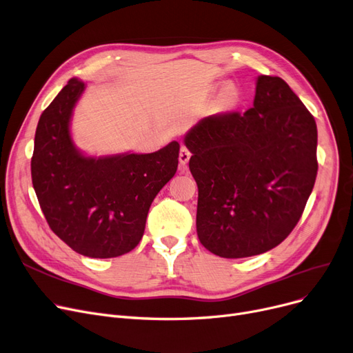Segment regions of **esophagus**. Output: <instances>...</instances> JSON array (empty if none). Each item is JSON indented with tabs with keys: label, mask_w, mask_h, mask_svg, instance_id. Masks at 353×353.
Listing matches in <instances>:
<instances>
[{
	"label": "esophagus",
	"mask_w": 353,
	"mask_h": 353,
	"mask_svg": "<svg viewBox=\"0 0 353 353\" xmlns=\"http://www.w3.org/2000/svg\"><path fill=\"white\" fill-rule=\"evenodd\" d=\"M190 156H192L190 150L186 145H181L180 147V152H179V161H180V164H183V165L188 164L189 160H190Z\"/></svg>",
	"instance_id": "esophagus-1"
}]
</instances>
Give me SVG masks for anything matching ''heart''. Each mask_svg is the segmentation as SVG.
Segmentation results:
<instances>
[{
	"instance_id": "1",
	"label": "heart",
	"mask_w": 353,
	"mask_h": 353,
	"mask_svg": "<svg viewBox=\"0 0 353 353\" xmlns=\"http://www.w3.org/2000/svg\"><path fill=\"white\" fill-rule=\"evenodd\" d=\"M236 98H238V94H236V90L231 86V88H228L226 90H225V101L228 102V103H234L235 101H236Z\"/></svg>"
}]
</instances>
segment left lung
<instances>
[{
  "instance_id": "obj_1",
  "label": "left lung",
  "mask_w": 353,
  "mask_h": 353,
  "mask_svg": "<svg viewBox=\"0 0 353 353\" xmlns=\"http://www.w3.org/2000/svg\"><path fill=\"white\" fill-rule=\"evenodd\" d=\"M197 183V236L222 258L277 247L300 221L317 176L314 117L277 76H258L247 112L203 118L185 137Z\"/></svg>"
}]
</instances>
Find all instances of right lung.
<instances>
[{
  "instance_id": "add662e5",
  "label": "right lung",
  "mask_w": 353,
  "mask_h": 353,
  "mask_svg": "<svg viewBox=\"0 0 353 353\" xmlns=\"http://www.w3.org/2000/svg\"><path fill=\"white\" fill-rule=\"evenodd\" d=\"M85 89L70 79L39 119L32 181L52 231L81 255L114 258L143 238L147 213L179 164V143L151 154L85 157L69 134L72 110Z\"/></svg>"
}]
</instances>
